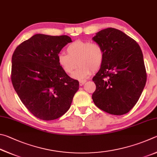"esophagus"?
<instances>
[{"instance_id":"esophagus-1","label":"esophagus","mask_w":157,"mask_h":157,"mask_svg":"<svg viewBox=\"0 0 157 157\" xmlns=\"http://www.w3.org/2000/svg\"><path fill=\"white\" fill-rule=\"evenodd\" d=\"M86 80H81L79 81V85H80V86H82L85 83H86Z\"/></svg>"}]
</instances>
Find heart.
<instances>
[{
    "instance_id": "obj_1",
    "label": "heart",
    "mask_w": 157,
    "mask_h": 157,
    "mask_svg": "<svg viewBox=\"0 0 157 157\" xmlns=\"http://www.w3.org/2000/svg\"><path fill=\"white\" fill-rule=\"evenodd\" d=\"M67 54L61 52L58 54L59 65L66 74H73V77L82 79L86 78L92 71L99 70L104 60V52L99 44L88 40H77L70 43L67 48Z\"/></svg>"
}]
</instances>
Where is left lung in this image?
I'll return each mask as SVG.
<instances>
[{"mask_svg": "<svg viewBox=\"0 0 157 157\" xmlns=\"http://www.w3.org/2000/svg\"><path fill=\"white\" fill-rule=\"evenodd\" d=\"M92 39L102 47L104 60L93 77L92 100L98 108L114 115L125 114L139 101L147 74L141 48L125 33L104 29Z\"/></svg>", "mask_w": 157, "mask_h": 157, "instance_id": "8db88e82", "label": "left lung"}]
</instances>
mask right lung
<instances>
[{"instance_id": "right-lung-1", "label": "right lung", "mask_w": 157, "mask_h": 157, "mask_svg": "<svg viewBox=\"0 0 157 157\" xmlns=\"http://www.w3.org/2000/svg\"><path fill=\"white\" fill-rule=\"evenodd\" d=\"M71 42L66 35L37 34L13 52V88L26 108L41 120H54L64 114L78 90V81L64 72L57 60L60 50Z\"/></svg>"}]
</instances>
